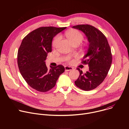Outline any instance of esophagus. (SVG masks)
<instances>
[{
	"label": "esophagus",
	"instance_id": "1",
	"mask_svg": "<svg viewBox=\"0 0 129 129\" xmlns=\"http://www.w3.org/2000/svg\"><path fill=\"white\" fill-rule=\"evenodd\" d=\"M72 69H73V68L72 67H71L67 66H65V71H69L72 70Z\"/></svg>",
	"mask_w": 129,
	"mask_h": 129
}]
</instances>
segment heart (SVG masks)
<instances>
[{
    "instance_id": "b5f03b06",
    "label": "heart",
    "mask_w": 129,
    "mask_h": 129,
    "mask_svg": "<svg viewBox=\"0 0 129 129\" xmlns=\"http://www.w3.org/2000/svg\"><path fill=\"white\" fill-rule=\"evenodd\" d=\"M65 35L68 40L73 44H79L83 39V36L81 32L76 29H71L65 33ZM60 36H57L54 38L53 42V46H56L60 40Z\"/></svg>"
}]
</instances>
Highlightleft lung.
<instances>
[{"label":"left lung","mask_w":129,"mask_h":129,"mask_svg":"<svg viewBox=\"0 0 129 129\" xmlns=\"http://www.w3.org/2000/svg\"><path fill=\"white\" fill-rule=\"evenodd\" d=\"M72 27L83 32L89 43L87 52L82 62L88 65L89 71L84 74L80 68H77L80 76L75 83L83 90H93L104 81L111 67V49L105 36L95 27L81 24Z\"/></svg>","instance_id":"8db88e82"}]
</instances>
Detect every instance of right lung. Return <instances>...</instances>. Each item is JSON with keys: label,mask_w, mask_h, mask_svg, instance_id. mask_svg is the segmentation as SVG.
<instances>
[{"label": "right lung", "mask_w": 129, "mask_h": 129, "mask_svg": "<svg viewBox=\"0 0 129 129\" xmlns=\"http://www.w3.org/2000/svg\"><path fill=\"white\" fill-rule=\"evenodd\" d=\"M66 28L41 27L22 40L18 51V66L27 84L37 91L45 92L53 88L65 71L62 65L48 69L45 61L47 53L51 52L53 37Z\"/></svg>", "instance_id": "right-lung-1"}]
</instances>
